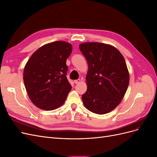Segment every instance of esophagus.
Here are the masks:
<instances>
[{
	"label": "esophagus",
	"mask_w": 157,
	"mask_h": 157,
	"mask_svg": "<svg viewBox=\"0 0 157 157\" xmlns=\"http://www.w3.org/2000/svg\"><path fill=\"white\" fill-rule=\"evenodd\" d=\"M80 82V79H77L75 80V84H79Z\"/></svg>",
	"instance_id": "1"
}]
</instances>
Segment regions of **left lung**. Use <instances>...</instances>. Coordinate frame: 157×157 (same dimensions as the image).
<instances>
[{
    "mask_svg": "<svg viewBox=\"0 0 157 157\" xmlns=\"http://www.w3.org/2000/svg\"><path fill=\"white\" fill-rule=\"evenodd\" d=\"M88 70L87 90L82 99L88 110L104 115L115 109L124 98L130 74L122 54L112 45L84 42L79 45Z\"/></svg>",
    "mask_w": 157,
    "mask_h": 157,
    "instance_id": "8db88e82",
    "label": "left lung"
}]
</instances>
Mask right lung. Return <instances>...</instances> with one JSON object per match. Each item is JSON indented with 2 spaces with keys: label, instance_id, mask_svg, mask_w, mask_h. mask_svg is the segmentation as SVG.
<instances>
[{
  "label": "right lung",
  "instance_id": "right-lung-1",
  "mask_svg": "<svg viewBox=\"0 0 157 157\" xmlns=\"http://www.w3.org/2000/svg\"><path fill=\"white\" fill-rule=\"evenodd\" d=\"M71 52L69 42L55 41L40 47L27 61L23 82L31 102L38 108L51 111L65 103L72 88L66 77V60Z\"/></svg>",
  "mask_w": 157,
  "mask_h": 157
}]
</instances>
